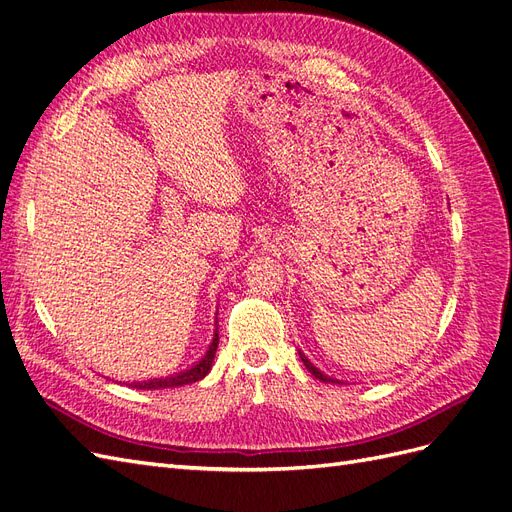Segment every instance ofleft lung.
<instances>
[{
    "label": "left lung",
    "instance_id": "8db88e82",
    "mask_svg": "<svg viewBox=\"0 0 512 512\" xmlns=\"http://www.w3.org/2000/svg\"><path fill=\"white\" fill-rule=\"evenodd\" d=\"M299 356H301V361H303V365L307 367L309 374H312L314 378H318V380H322V382H339V380H333V378H329V376H324L322 371H320V369H318V367H316L312 361H309L303 352H299Z\"/></svg>",
    "mask_w": 512,
    "mask_h": 512
}]
</instances>
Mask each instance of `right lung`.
<instances>
[{
	"label": "right lung",
	"instance_id": "obj_1",
	"mask_svg": "<svg viewBox=\"0 0 512 512\" xmlns=\"http://www.w3.org/2000/svg\"><path fill=\"white\" fill-rule=\"evenodd\" d=\"M218 342H220V335H218V329H215L213 342L209 344L207 352L200 356V361L194 363L190 369H183V371H179V374L168 376V378H153L149 382H134L130 386H132V389L156 391V389H175V386H183V384H192V382L203 380L209 374V369L213 365V356H215V350H218Z\"/></svg>",
	"mask_w": 512,
	"mask_h": 512
}]
</instances>
